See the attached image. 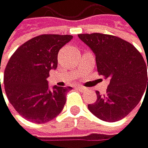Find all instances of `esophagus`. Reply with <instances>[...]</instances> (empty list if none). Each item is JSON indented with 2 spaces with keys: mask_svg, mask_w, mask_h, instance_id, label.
<instances>
[{
  "mask_svg": "<svg viewBox=\"0 0 148 148\" xmlns=\"http://www.w3.org/2000/svg\"><path fill=\"white\" fill-rule=\"evenodd\" d=\"M76 89H78V90H84L85 88L83 86H81V85H77L76 86Z\"/></svg>",
  "mask_w": 148,
  "mask_h": 148,
  "instance_id": "34e87169",
  "label": "esophagus"
}]
</instances>
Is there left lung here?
<instances>
[{"label": "left lung", "mask_w": 148, "mask_h": 148, "mask_svg": "<svg viewBox=\"0 0 148 148\" xmlns=\"http://www.w3.org/2000/svg\"><path fill=\"white\" fill-rule=\"evenodd\" d=\"M79 38L95 55L100 75L110 79L106 93L101 95L96 91L97 101L89 104L88 109L106 122L123 119L147 90V63L133 45L117 36L95 33L81 34Z\"/></svg>", "instance_id": "8db88e82"}]
</instances>
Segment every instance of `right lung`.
I'll list each match as a JSON object with an SVG mask.
<instances>
[{
  "instance_id": "1",
  "label": "right lung",
  "mask_w": 148,
  "mask_h": 148,
  "mask_svg": "<svg viewBox=\"0 0 148 148\" xmlns=\"http://www.w3.org/2000/svg\"><path fill=\"white\" fill-rule=\"evenodd\" d=\"M72 37L38 36L22 45L11 57L4 71V89L11 104L26 120L47 123L63 110L66 93L72 88L55 85L50 90L47 79L49 71L58 67L59 49Z\"/></svg>"
}]
</instances>
